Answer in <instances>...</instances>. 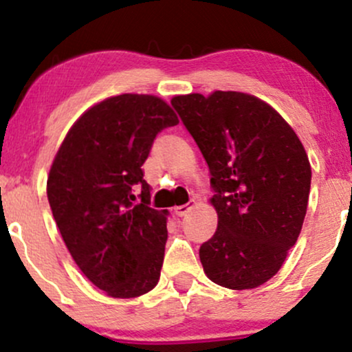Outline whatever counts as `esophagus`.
<instances>
[{
    "mask_svg": "<svg viewBox=\"0 0 352 352\" xmlns=\"http://www.w3.org/2000/svg\"><path fill=\"white\" fill-rule=\"evenodd\" d=\"M193 207H195V201L192 200V201H188L187 205H179V207H175V213L179 217H185Z\"/></svg>",
    "mask_w": 352,
    "mask_h": 352,
    "instance_id": "1",
    "label": "esophagus"
}]
</instances>
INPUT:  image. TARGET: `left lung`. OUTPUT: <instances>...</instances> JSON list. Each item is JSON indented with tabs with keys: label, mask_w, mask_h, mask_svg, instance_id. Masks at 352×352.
I'll return each mask as SVG.
<instances>
[{
	"label": "left lung",
	"mask_w": 352,
	"mask_h": 352,
	"mask_svg": "<svg viewBox=\"0 0 352 352\" xmlns=\"http://www.w3.org/2000/svg\"><path fill=\"white\" fill-rule=\"evenodd\" d=\"M212 179L215 235L200 246L217 285L252 289L273 278L300 236L311 187L301 140L272 106L235 91L175 96Z\"/></svg>",
	"instance_id": "obj_1"
}]
</instances>
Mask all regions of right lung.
Segmentation results:
<instances>
[{
	"label": "right lung",
	"instance_id": "obj_1",
	"mask_svg": "<svg viewBox=\"0 0 352 352\" xmlns=\"http://www.w3.org/2000/svg\"><path fill=\"white\" fill-rule=\"evenodd\" d=\"M177 124L155 96L109 98L76 120L51 165L47 200L60 236L80 272L112 298L140 296L159 283L167 210L151 207L142 165L157 134Z\"/></svg>",
	"mask_w": 352,
	"mask_h": 352
}]
</instances>
